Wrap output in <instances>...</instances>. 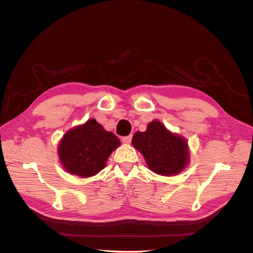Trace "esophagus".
<instances>
[{"mask_svg":"<svg viewBox=\"0 0 253 253\" xmlns=\"http://www.w3.org/2000/svg\"><path fill=\"white\" fill-rule=\"evenodd\" d=\"M132 135H128V136H126V137H124V138H122V142L124 143H126V144H128L129 142L132 141Z\"/></svg>","mask_w":253,"mask_h":253,"instance_id":"obj_1","label":"esophagus"}]
</instances>
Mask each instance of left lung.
<instances>
[{
	"label": "left lung",
	"mask_w": 253,
	"mask_h": 253,
	"mask_svg": "<svg viewBox=\"0 0 253 253\" xmlns=\"http://www.w3.org/2000/svg\"><path fill=\"white\" fill-rule=\"evenodd\" d=\"M132 144L143 155L149 169L159 175H177L190 162L187 139L158 120L151 121L144 132H136Z\"/></svg>",
	"instance_id": "8db88e82"
}]
</instances>
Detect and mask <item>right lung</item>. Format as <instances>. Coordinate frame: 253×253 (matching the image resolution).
<instances>
[{
	"instance_id": "obj_1",
	"label": "right lung",
	"mask_w": 253,
	"mask_h": 253,
	"mask_svg": "<svg viewBox=\"0 0 253 253\" xmlns=\"http://www.w3.org/2000/svg\"><path fill=\"white\" fill-rule=\"evenodd\" d=\"M119 145L116 135L105 131L96 119L90 118L85 124L68 129L57 150L66 172L86 178L104 169L106 160Z\"/></svg>"
}]
</instances>
